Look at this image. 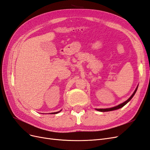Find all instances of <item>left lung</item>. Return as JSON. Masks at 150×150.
Listing matches in <instances>:
<instances>
[{
	"mask_svg": "<svg viewBox=\"0 0 150 150\" xmlns=\"http://www.w3.org/2000/svg\"><path fill=\"white\" fill-rule=\"evenodd\" d=\"M138 85L137 86V88H136V89L134 90V93L132 94V95H131V96L128 99H127L126 101H125L124 103H121V104H120L119 105L116 106L112 107V108H106V109H95V110L98 111H101V112H106V111H113V110H118V109H120V108H121L122 107H123L125 105H126V104L127 103H128L131 100V99H132V98L134 96V95L135 94L136 92H137V89H138Z\"/></svg>",
	"mask_w": 150,
	"mask_h": 150,
	"instance_id": "obj_1",
	"label": "left lung"
}]
</instances>
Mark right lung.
<instances>
[{"instance_id":"add662e5","label":"right lung","mask_w":150,"mask_h":150,"mask_svg":"<svg viewBox=\"0 0 150 150\" xmlns=\"http://www.w3.org/2000/svg\"><path fill=\"white\" fill-rule=\"evenodd\" d=\"M60 111H61H61H57V112H51V114H57V113H58V112H59Z\"/></svg>"}]
</instances>
